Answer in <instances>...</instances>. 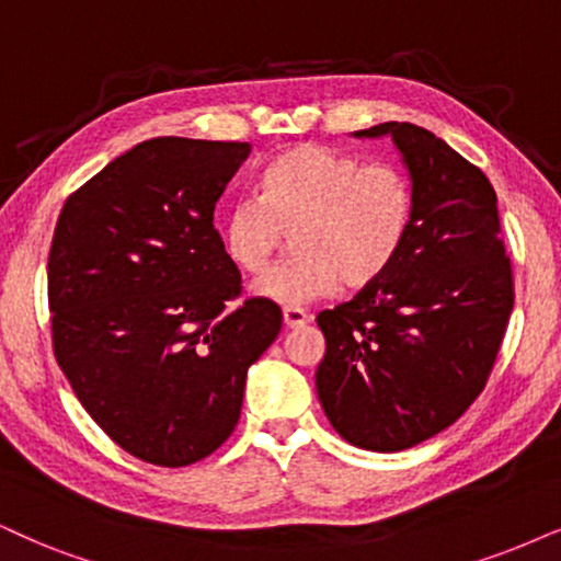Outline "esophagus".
Returning <instances> with one entry per match:
<instances>
[{
	"label": "esophagus",
	"mask_w": 561,
	"mask_h": 561,
	"mask_svg": "<svg viewBox=\"0 0 561 561\" xmlns=\"http://www.w3.org/2000/svg\"><path fill=\"white\" fill-rule=\"evenodd\" d=\"M282 318H285L287 329H300V325L310 323V316L302 308H285L282 310Z\"/></svg>",
	"instance_id": "esophagus-1"
}]
</instances>
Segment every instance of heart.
I'll return each mask as SVG.
<instances>
[{"mask_svg": "<svg viewBox=\"0 0 561 561\" xmlns=\"http://www.w3.org/2000/svg\"><path fill=\"white\" fill-rule=\"evenodd\" d=\"M416 198L393 162H365L323 145H297L261 170L256 198L219 217V243L238 272L264 274L293 232L297 259L253 287L264 300L305 305L339 282L363 289L382 279L409 243Z\"/></svg>", "mask_w": 561, "mask_h": 561, "instance_id": "heart-1", "label": "heart"}]
</instances>
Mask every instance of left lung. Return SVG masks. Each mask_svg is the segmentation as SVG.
I'll use <instances>...</instances> for the list:
<instances>
[{
	"instance_id": "obj_1",
	"label": "left lung",
	"mask_w": 561,
	"mask_h": 561,
	"mask_svg": "<svg viewBox=\"0 0 561 561\" xmlns=\"http://www.w3.org/2000/svg\"><path fill=\"white\" fill-rule=\"evenodd\" d=\"M354 137L393 139L414 188V228L391 272L318 313L316 391L346 443L396 453L450 427L484 391L513 310V268L497 194L477 165L414 124Z\"/></svg>"
}]
</instances>
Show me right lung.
Masks as SVG:
<instances>
[{"mask_svg":"<svg viewBox=\"0 0 561 561\" xmlns=\"http://www.w3.org/2000/svg\"><path fill=\"white\" fill-rule=\"evenodd\" d=\"M248 141L158 137L64 204L48 253L54 354L113 443L179 469L236 430L245 375L282 310L240 297L211 225Z\"/></svg>","mask_w":561,"mask_h":561,"instance_id":"add662e5","label":"right lung"}]
</instances>
